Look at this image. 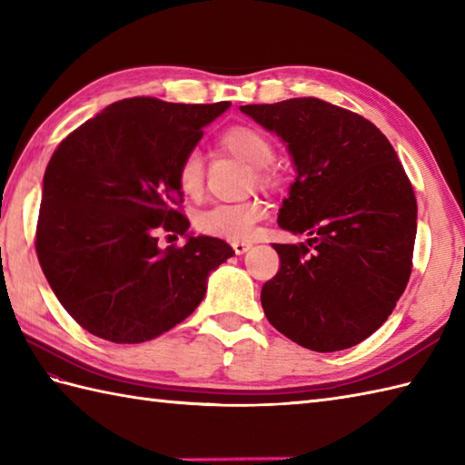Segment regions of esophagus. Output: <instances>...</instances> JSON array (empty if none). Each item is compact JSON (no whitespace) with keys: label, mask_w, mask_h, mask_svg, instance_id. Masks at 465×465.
I'll use <instances>...</instances> for the list:
<instances>
[{"label":"esophagus","mask_w":465,"mask_h":465,"mask_svg":"<svg viewBox=\"0 0 465 465\" xmlns=\"http://www.w3.org/2000/svg\"><path fill=\"white\" fill-rule=\"evenodd\" d=\"M232 249H234L236 254H244L246 251L252 249V244L246 242V241H234V242H232Z\"/></svg>","instance_id":"obj_1"}]
</instances>
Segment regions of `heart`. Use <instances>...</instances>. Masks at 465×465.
I'll use <instances>...</instances> for the list:
<instances>
[{"label":"heart","instance_id":"heart-1","mask_svg":"<svg viewBox=\"0 0 465 465\" xmlns=\"http://www.w3.org/2000/svg\"><path fill=\"white\" fill-rule=\"evenodd\" d=\"M221 147L234 157L254 167V179L261 187H272L276 183V171L272 169L274 145L262 131L246 125L226 129L221 137ZM179 189L187 197H197L204 184V161L199 151H191L183 157L177 171ZM262 216V204L259 201L214 204L209 211L197 216V229L211 236L242 241L251 234L254 223Z\"/></svg>","mask_w":465,"mask_h":465}]
</instances>
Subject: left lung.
<instances>
[{
    "mask_svg": "<svg viewBox=\"0 0 465 465\" xmlns=\"http://www.w3.org/2000/svg\"><path fill=\"white\" fill-rule=\"evenodd\" d=\"M241 111L286 143L296 179L281 229L306 244H272L281 271L261 302L278 332L314 352L356 346L406 291L416 241L414 189L374 123L314 97Z\"/></svg>",
    "mask_w": 465,
    "mask_h": 465,
    "instance_id": "1",
    "label": "left lung"
}]
</instances>
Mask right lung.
Here are the masks:
<instances>
[{
	"instance_id": "right-lung-1",
	"label": "right lung",
	"mask_w": 465,
	"mask_h": 465,
	"mask_svg": "<svg viewBox=\"0 0 465 465\" xmlns=\"http://www.w3.org/2000/svg\"><path fill=\"white\" fill-rule=\"evenodd\" d=\"M229 107L123 99L51 154L35 251L51 291L87 332L117 344L161 336L194 312L211 272L234 254L221 239L189 234L174 209L183 157ZM159 230L188 242L161 250Z\"/></svg>"
}]
</instances>
